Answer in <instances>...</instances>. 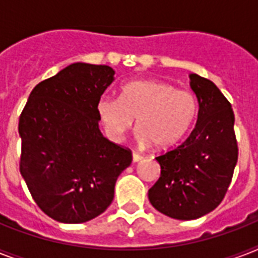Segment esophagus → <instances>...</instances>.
Instances as JSON below:
<instances>
[{
    "instance_id": "1",
    "label": "esophagus",
    "mask_w": 258,
    "mask_h": 258,
    "mask_svg": "<svg viewBox=\"0 0 258 258\" xmlns=\"http://www.w3.org/2000/svg\"><path fill=\"white\" fill-rule=\"evenodd\" d=\"M142 159H143V157H142V155H139L138 153H133V162H134V163H137V162L142 161Z\"/></svg>"
}]
</instances>
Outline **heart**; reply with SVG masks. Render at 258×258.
Listing matches in <instances>:
<instances>
[{"mask_svg": "<svg viewBox=\"0 0 258 258\" xmlns=\"http://www.w3.org/2000/svg\"><path fill=\"white\" fill-rule=\"evenodd\" d=\"M198 112L197 97L159 80H134L121 87L119 100L103 97L97 113L105 133L120 141L137 119L138 139L158 149L169 147L184 137Z\"/></svg>", "mask_w": 258, "mask_h": 258, "instance_id": "heart-1", "label": "heart"}]
</instances>
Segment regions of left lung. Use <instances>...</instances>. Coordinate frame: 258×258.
<instances>
[{"mask_svg": "<svg viewBox=\"0 0 258 258\" xmlns=\"http://www.w3.org/2000/svg\"><path fill=\"white\" fill-rule=\"evenodd\" d=\"M198 117L186 141L155 159L161 176L149 190L158 212L175 220H197L221 204L238 159L232 104L213 82L190 74Z\"/></svg>", "mask_w": 258, "mask_h": 258, "instance_id": "left-lung-1", "label": "left lung"}]
</instances>
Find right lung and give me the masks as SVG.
I'll use <instances>...</instances> for the list:
<instances>
[{"instance_id": "right-lung-1", "label": "right lung", "mask_w": 258, "mask_h": 258, "mask_svg": "<svg viewBox=\"0 0 258 258\" xmlns=\"http://www.w3.org/2000/svg\"><path fill=\"white\" fill-rule=\"evenodd\" d=\"M113 75L108 66L71 64L34 87L20 116V172L38 208L62 224L105 212L133 161L99 130L97 103Z\"/></svg>"}]
</instances>
